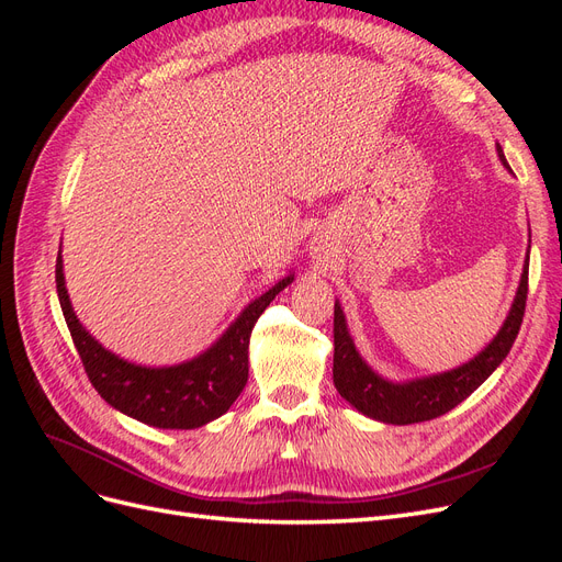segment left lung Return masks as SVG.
<instances>
[{
	"label": "left lung",
	"instance_id": "8db88e82",
	"mask_svg": "<svg viewBox=\"0 0 562 562\" xmlns=\"http://www.w3.org/2000/svg\"><path fill=\"white\" fill-rule=\"evenodd\" d=\"M497 155L499 161L508 168L499 145ZM527 262H530V255L525 258L514 304L508 310L499 333L471 361L427 378L394 382L382 378L378 370H372L359 353V349H356L342 304L335 300L333 382L339 396L353 405L361 415L384 424H398V427H403V424L427 422L452 411V407L469 398L499 368L506 353L512 351L525 314Z\"/></svg>",
	"mask_w": 562,
	"mask_h": 562
}]
</instances>
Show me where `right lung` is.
Instances as JSON below:
<instances>
[{"label":"right lung","instance_id":"right-lung-1","mask_svg":"<svg viewBox=\"0 0 562 562\" xmlns=\"http://www.w3.org/2000/svg\"><path fill=\"white\" fill-rule=\"evenodd\" d=\"M293 279L295 274H288L250 300L229 328L194 359L176 366H143L105 349L83 328L65 288L63 252L56 260L60 310L91 384L114 411L157 429H199L229 411L248 382V342L255 321Z\"/></svg>","mask_w":562,"mask_h":562}]
</instances>
